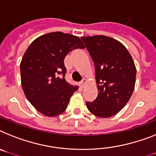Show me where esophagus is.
<instances>
[{"label":"esophagus","instance_id":"obj_1","mask_svg":"<svg viewBox=\"0 0 156 156\" xmlns=\"http://www.w3.org/2000/svg\"><path fill=\"white\" fill-rule=\"evenodd\" d=\"M86 78H83V79L82 80V82H80L81 87H82V88H83V87L85 86V85H86Z\"/></svg>","mask_w":156,"mask_h":156}]
</instances>
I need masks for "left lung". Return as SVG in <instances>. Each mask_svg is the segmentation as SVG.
<instances>
[{
	"mask_svg": "<svg viewBox=\"0 0 156 156\" xmlns=\"http://www.w3.org/2000/svg\"><path fill=\"white\" fill-rule=\"evenodd\" d=\"M82 40L94 62L99 91L86 106L98 117L114 116L125 106L134 90L136 69L133 58L120 42L108 36H85Z\"/></svg>",
	"mask_w": 156,
	"mask_h": 156,
	"instance_id": "8db88e82",
	"label": "left lung"
}]
</instances>
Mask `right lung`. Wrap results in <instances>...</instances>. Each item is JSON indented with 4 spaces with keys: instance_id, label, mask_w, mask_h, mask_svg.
Returning a JSON list of instances; mask_svg holds the SVG:
<instances>
[{
    "instance_id": "add662e5",
    "label": "right lung",
    "mask_w": 156,
    "mask_h": 156,
    "mask_svg": "<svg viewBox=\"0 0 156 156\" xmlns=\"http://www.w3.org/2000/svg\"><path fill=\"white\" fill-rule=\"evenodd\" d=\"M77 48H85L78 36L56 31L38 37L23 55L20 66L22 88L29 102L44 116L62 114L78 90V86L64 78V58Z\"/></svg>"
}]
</instances>
